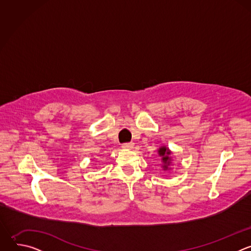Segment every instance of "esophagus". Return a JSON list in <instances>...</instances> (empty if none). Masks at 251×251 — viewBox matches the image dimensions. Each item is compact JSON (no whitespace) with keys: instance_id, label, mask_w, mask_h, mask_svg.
Masks as SVG:
<instances>
[{"instance_id":"esophagus-1","label":"esophagus","mask_w":251,"mask_h":251,"mask_svg":"<svg viewBox=\"0 0 251 251\" xmlns=\"http://www.w3.org/2000/svg\"><path fill=\"white\" fill-rule=\"evenodd\" d=\"M133 147H134V143H124V144L122 145V148L123 149H127V150H131V149H133Z\"/></svg>"}]
</instances>
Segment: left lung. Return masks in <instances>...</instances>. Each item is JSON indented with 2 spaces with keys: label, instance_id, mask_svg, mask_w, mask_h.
Returning a JSON list of instances; mask_svg holds the SVG:
<instances>
[{
  "label": "left lung",
  "instance_id": "1",
  "mask_svg": "<svg viewBox=\"0 0 251 251\" xmlns=\"http://www.w3.org/2000/svg\"><path fill=\"white\" fill-rule=\"evenodd\" d=\"M158 154L160 155V157H162V161H163V169L164 171L169 169V166L171 165L172 162V158L170 157L172 152L169 150V148H167L166 146H163L161 148H159L158 150Z\"/></svg>",
  "mask_w": 251,
  "mask_h": 251
}]
</instances>
